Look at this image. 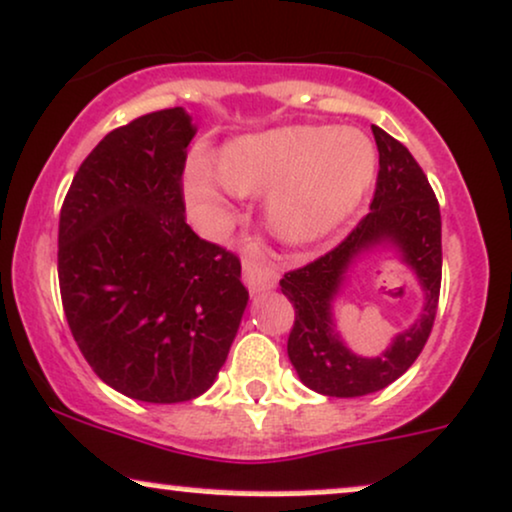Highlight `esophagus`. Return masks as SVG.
Segmentation results:
<instances>
[{
    "mask_svg": "<svg viewBox=\"0 0 512 512\" xmlns=\"http://www.w3.org/2000/svg\"><path fill=\"white\" fill-rule=\"evenodd\" d=\"M244 280L251 292H266L278 282V270H275L266 258L258 254L244 256Z\"/></svg>",
    "mask_w": 512,
    "mask_h": 512,
    "instance_id": "esophagus-1",
    "label": "esophagus"
}]
</instances>
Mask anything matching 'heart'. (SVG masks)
Wrapping results in <instances>:
<instances>
[{
  "mask_svg": "<svg viewBox=\"0 0 512 512\" xmlns=\"http://www.w3.org/2000/svg\"><path fill=\"white\" fill-rule=\"evenodd\" d=\"M222 184L237 194L273 191L268 220L285 242L311 244L340 227L362 203L376 172L369 138L338 126H287L244 136L222 150ZM191 201L208 218L215 186L201 170L186 179Z\"/></svg>",
  "mask_w": 512,
  "mask_h": 512,
  "instance_id": "heart-1",
  "label": "heart"
}]
</instances>
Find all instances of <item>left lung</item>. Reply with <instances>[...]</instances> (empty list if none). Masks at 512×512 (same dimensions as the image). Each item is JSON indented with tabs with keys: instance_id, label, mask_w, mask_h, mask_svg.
<instances>
[{
	"instance_id": "1",
	"label": "left lung",
	"mask_w": 512,
	"mask_h": 512,
	"mask_svg": "<svg viewBox=\"0 0 512 512\" xmlns=\"http://www.w3.org/2000/svg\"><path fill=\"white\" fill-rule=\"evenodd\" d=\"M378 146V177L371 210L328 254L294 268L280 280L294 306L287 354L304 386L330 398H359L390 386L422 354L441 294V210L419 162L398 138L371 126ZM381 241L395 243L427 294L418 323L374 360L357 358L332 330L329 304L351 258Z\"/></svg>"
}]
</instances>
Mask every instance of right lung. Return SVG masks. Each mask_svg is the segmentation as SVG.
Returning a JSON list of instances; mask_svg holds the SVG:
<instances>
[{"label":"right lung","mask_w":512,"mask_h":512,"mask_svg":"<svg viewBox=\"0 0 512 512\" xmlns=\"http://www.w3.org/2000/svg\"><path fill=\"white\" fill-rule=\"evenodd\" d=\"M194 134L182 107L110 131L59 213V292L78 350L107 386L158 405L213 386L249 302L239 256L186 225Z\"/></svg>","instance_id":"1"}]
</instances>
